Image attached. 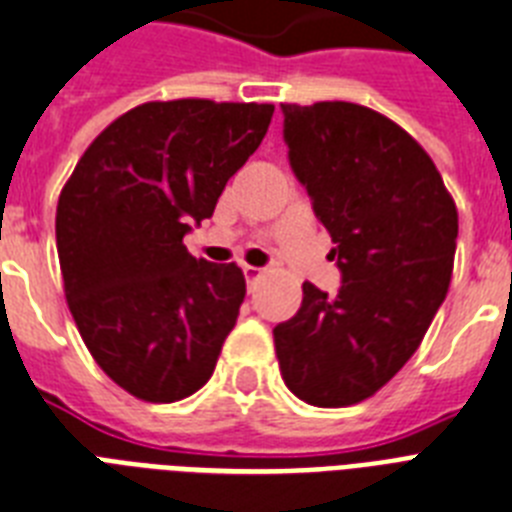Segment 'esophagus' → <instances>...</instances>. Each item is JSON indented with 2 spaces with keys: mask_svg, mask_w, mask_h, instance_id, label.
Listing matches in <instances>:
<instances>
[{
  "mask_svg": "<svg viewBox=\"0 0 512 512\" xmlns=\"http://www.w3.org/2000/svg\"><path fill=\"white\" fill-rule=\"evenodd\" d=\"M243 274H246V282H248V285H251V282H256L261 277V274H264V269H259V266L246 264V266H243Z\"/></svg>",
  "mask_w": 512,
  "mask_h": 512,
  "instance_id": "obj_1",
  "label": "esophagus"
}]
</instances>
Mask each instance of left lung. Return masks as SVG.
I'll use <instances>...</instances> for the list:
<instances>
[{"label":"left lung","instance_id":"left-lung-1","mask_svg":"<svg viewBox=\"0 0 512 512\" xmlns=\"http://www.w3.org/2000/svg\"><path fill=\"white\" fill-rule=\"evenodd\" d=\"M290 167L335 243L342 285L303 282L274 327L287 390L319 408L371 398L416 353L450 287L458 209L400 125L350 101L282 104Z\"/></svg>","mask_w":512,"mask_h":512}]
</instances>
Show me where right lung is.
<instances>
[{"instance_id":"right-lung-1","label":"right lung","mask_w":512,"mask_h":512,"mask_svg":"<svg viewBox=\"0 0 512 512\" xmlns=\"http://www.w3.org/2000/svg\"><path fill=\"white\" fill-rule=\"evenodd\" d=\"M272 104L149 101L101 130L59 193L70 314L101 371L146 403L201 390L246 298L235 264L183 246L259 149Z\"/></svg>"}]
</instances>
